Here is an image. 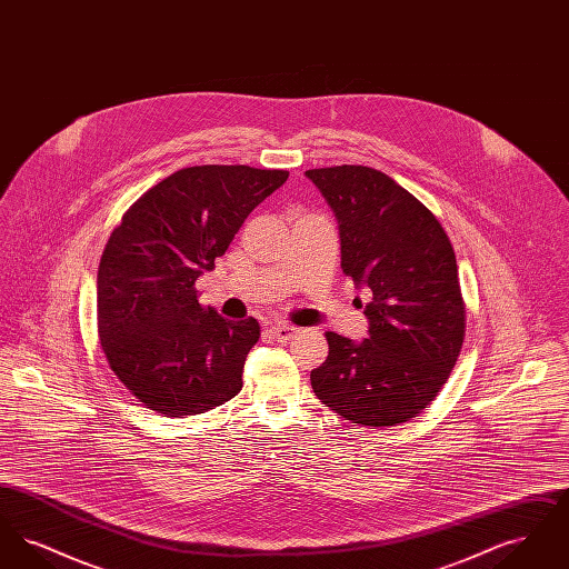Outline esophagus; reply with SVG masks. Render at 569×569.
<instances>
[{"mask_svg":"<svg viewBox=\"0 0 569 569\" xmlns=\"http://www.w3.org/2000/svg\"><path fill=\"white\" fill-rule=\"evenodd\" d=\"M297 328L292 325H286V322H277V325L271 326V335L274 341H279V343H286V341H290L292 337H297Z\"/></svg>","mask_w":569,"mask_h":569,"instance_id":"1","label":"esophagus"}]
</instances>
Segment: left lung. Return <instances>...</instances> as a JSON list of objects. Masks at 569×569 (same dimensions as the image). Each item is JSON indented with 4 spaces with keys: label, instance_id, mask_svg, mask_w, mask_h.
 <instances>
[{
    "label": "left lung",
    "instance_id": "1",
    "mask_svg": "<svg viewBox=\"0 0 569 569\" xmlns=\"http://www.w3.org/2000/svg\"><path fill=\"white\" fill-rule=\"evenodd\" d=\"M305 174L337 216L346 277L371 290L369 339L326 332L328 358L311 371V388L353 425L399 427L433 403L462 348L455 249L439 219L376 168L343 163Z\"/></svg>",
    "mask_w": 569,
    "mask_h": 569
}]
</instances>
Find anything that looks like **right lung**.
I'll use <instances>...</instances> for the list:
<instances>
[{"label":"right lung","instance_id":"obj_1","mask_svg":"<svg viewBox=\"0 0 569 569\" xmlns=\"http://www.w3.org/2000/svg\"><path fill=\"white\" fill-rule=\"evenodd\" d=\"M286 179L288 170L243 163L183 168L144 191L110 232L98 269V335L110 369L142 406L183 418L241 392L260 325L202 307L196 279Z\"/></svg>","mask_w":569,"mask_h":569}]
</instances>
